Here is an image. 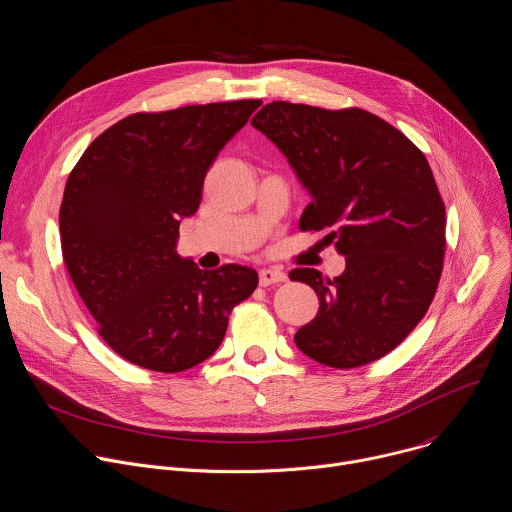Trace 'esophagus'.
<instances>
[{
	"label": "esophagus",
	"instance_id": "esophagus-1",
	"mask_svg": "<svg viewBox=\"0 0 512 512\" xmlns=\"http://www.w3.org/2000/svg\"><path fill=\"white\" fill-rule=\"evenodd\" d=\"M285 273L279 271V269H261L259 271V285L261 287H267V285H273V283H281L285 281Z\"/></svg>",
	"mask_w": 512,
	"mask_h": 512
}]
</instances>
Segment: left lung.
<instances>
[{
	"label": "left lung",
	"instance_id": "8db88e82",
	"mask_svg": "<svg viewBox=\"0 0 512 512\" xmlns=\"http://www.w3.org/2000/svg\"><path fill=\"white\" fill-rule=\"evenodd\" d=\"M251 125L265 133L312 194L300 231H328L346 257L334 279L300 267L320 300L298 348L332 369L379 360L425 316L446 253V206L413 141L385 119L358 109L273 101Z\"/></svg>",
	"mask_w": 512,
	"mask_h": 512
}]
</instances>
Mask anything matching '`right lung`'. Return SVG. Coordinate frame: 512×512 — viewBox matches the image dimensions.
I'll use <instances>...</instances> for the list:
<instances>
[{
	"label": "right lung",
	"mask_w": 512,
	"mask_h": 512,
	"mask_svg": "<svg viewBox=\"0 0 512 512\" xmlns=\"http://www.w3.org/2000/svg\"><path fill=\"white\" fill-rule=\"evenodd\" d=\"M259 99L133 113L105 129L72 168L60 204L68 275L125 360L182 373L221 346L257 271L200 269L176 253L180 221L198 210L208 168Z\"/></svg>",
	"instance_id": "obj_1"
}]
</instances>
